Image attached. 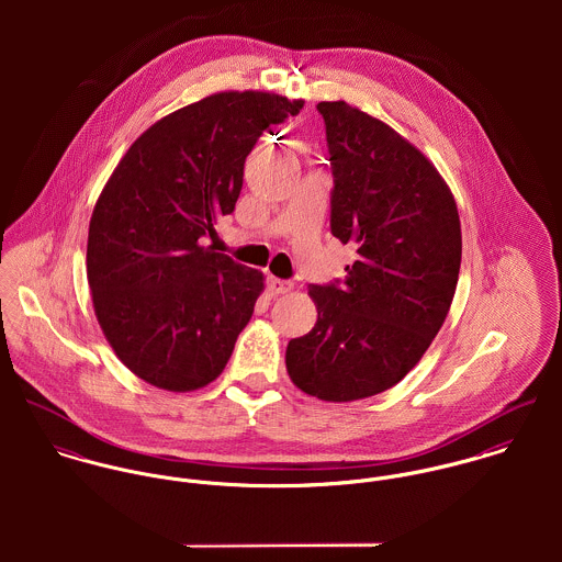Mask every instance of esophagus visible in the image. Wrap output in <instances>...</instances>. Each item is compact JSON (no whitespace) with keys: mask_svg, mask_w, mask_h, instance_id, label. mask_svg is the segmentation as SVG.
I'll return each mask as SVG.
<instances>
[{"mask_svg":"<svg viewBox=\"0 0 562 562\" xmlns=\"http://www.w3.org/2000/svg\"><path fill=\"white\" fill-rule=\"evenodd\" d=\"M268 290L270 294L279 296V294H288L292 290V283L290 281H283V279H277V277H268Z\"/></svg>","mask_w":562,"mask_h":562,"instance_id":"1","label":"esophagus"}]
</instances>
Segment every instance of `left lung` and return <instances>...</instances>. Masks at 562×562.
I'll return each instance as SVG.
<instances>
[{
	"mask_svg": "<svg viewBox=\"0 0 562 562\" xmlns=\"http://www.w3.org/2000/svg\"><path fill=\"white\" fill-rule=\"evenodd\" d=\"M333 168L330 234L357 246L341 285H312L316 326L288 344L292 383L324 402L376 396L417 366L446 321L461 270L452 190L381 119L321 101Z\"/></svg>",
	"mask_w": 562,
	"mask_h": 562,
	"instance_id": "1",
	"label": "left lung"
}]
</instances>
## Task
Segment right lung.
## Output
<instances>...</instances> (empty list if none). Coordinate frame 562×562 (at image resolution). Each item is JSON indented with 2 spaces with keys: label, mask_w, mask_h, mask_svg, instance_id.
Returning <instances> with one entry per match:
<instances>
[{
  "label": "right lung",
  "mask_w": 562,
  "mask_h": 562,
  "mask_svg": "<svg viewBox=\"0 0 562 562\" xmlns=\"http://www.w3.org/2000/svg\"><path fill=\"white\" fill-rule=\"evenodd\" d=\"M303 103L261 90L214 92L143 132L105 181L86 274L108 344L145 383L183 394L225 370L263 274L203 238L234 212L257 138Z\"/></svg>",
  "instance_id": "right-lung-1"
}]
</instances>
